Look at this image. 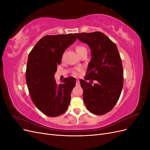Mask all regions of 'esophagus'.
<instances>
[{
    "mask_svg": "<svg viewBox=\"0 0 150 150\" xmlns=\"http://www.w3.org/2000/svg\"><path fill=\"white\" fill-rule=\"evenodd\" d=\"M80 83H79V79H76V86H79Z\"/></svg>",
    "mask_w": 150,
    "mask_h": 150,
    "instance_id": "1",
    "label": "esophagus"
}]
</instances>
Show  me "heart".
<instances>
[{
	"mask_svg": "<svg viewBox=\"0 0 150 150\" xmlns=\"http://www.w3.org/2000/svg\"><path fill=\"white\" fill-rule=\"evenodd\" d=\"M86 49V47H84V46H77V47H76V52H77V53H79V52L82 51L83 50H84V49ZM74 75H76V76H78V75L79 74V72H78V71H75V72H74Z\"/></svg>",
	"mask_w": 150,
	"mask_h": 150,
	"instance_id": "obj_1",
	"label": "heart"
}]
</instances>
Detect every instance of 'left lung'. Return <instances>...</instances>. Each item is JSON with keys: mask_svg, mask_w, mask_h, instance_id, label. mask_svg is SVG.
I'll use <instances>...</instances> for the list:
<instances>
[{"mask_svg": "<svg viewBox=\"0 0 150 150\" xmlns=\"http://www.w3.org/2000/svg\"><path fill=\"white\" fill-rule=\"evenodd\" d=\"M88 44L91 52L85 80H80L83 100L93 114L103 115L110 111L118 101L123 86V70L116 45L101 32L75 34ZM86 80H90L88 83ZM97 83L93 85V80Z\"/></svg>", "mask_w": 150, "mask_h": 150, "instance_id": "left-lung-1", "label": "left lung"}]
</instances>
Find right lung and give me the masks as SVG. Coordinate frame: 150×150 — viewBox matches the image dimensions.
Instances as JSON below:
<instances>
[{"mask_svg": "<svg viewBox=\"0 0 150 150\" xmlns=\"http://www.w3.org/2000/svg\"><path fill=\"white\" fill-rule=\"evenodd\" d=\"M76 40L72 34L46 35L29 54L25 72L29 92L35 106L47 116H60L69 106L76 79L69 77L57 84L54 74L63 53Z\"/></svg>", "mask_w": 150, "mask_h": 150, "instance_id": "right-lung-1", "label": "right lung"}]
</instances>
